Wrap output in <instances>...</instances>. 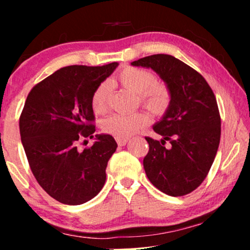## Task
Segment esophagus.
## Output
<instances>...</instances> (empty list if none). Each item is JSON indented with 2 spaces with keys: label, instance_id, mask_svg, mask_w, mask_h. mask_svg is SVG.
Here are the masks:
<instances>
[{
  "label": "esophagus",
  "instance_id": "esophagus-1",
  "mask_svg": "<svg viewBox=\"0 0 250 250\" xmlns=\"http://www.w3.org/2000/svg\"><path fill=\"white\" fill-rule=\"evenodd\" d=\"M116 141H117L118 146H125L126 143L128 142V139L127 138H117V139H116Z\"/></svg>",
  "mask_w": 250,
  "mask_h": 250
}]
</instances>
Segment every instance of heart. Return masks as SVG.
Returning <instances> with one entry per match:
<instances>
[{"mask_svg": "<svg viewBox=\"0 0 250 250\" xmlns=\"http://www.w3.org/2000/svg\"><path fill=\"white\" fill-rule=\"evenodd\" d=\"M155 75L141 68L127 67L118 75V82L125 90L138 94L141 104L156 115L167 110L170 102V93L165 84L155 82ZM110 85L101 83L92 95V109L97 114H104L108 108ZM149 116L145 112L132 115L115 114L101 122V129L115 138H128L140 128L149 124Z\"/></svg>", "mask_w": 250, "mask_h": 250, "instance_id": "obj_1", "label": "heart"}]
</instances>
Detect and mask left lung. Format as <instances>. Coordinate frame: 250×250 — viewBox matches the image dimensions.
<instances>
[{"instance_id": "left-lung-1", "label": "left lung", "mask_w": 250, "mask_h": 250, "mask_svg": "<svg viewBox=\"0 0 250 250\" xmlns=\"http://www.w3.org/2000/svg\"><path fill=\"white\" fill-rule=\"evenodd\" d=\"M131 64L152 69L170 93L168 108L152 127L163 139L146 138L149 143L143 159L146 176L168 196L192 192L207 176L220 145L216 98L198 71L169 54H153ZM166 141L169 147L165 146Z\"/></svg>"}]
</instances>
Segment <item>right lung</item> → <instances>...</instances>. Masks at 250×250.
Masks as SVG:
<instances>
[{"label": "right lung", "mask_w": 250, "mask_h": 250, "mask_svg": "<svg viewBox=\"0 0 250 250\" xmlns=\"http://www.w3.org/2000/svg\"><path fill=\"white\" fill-rule=\"evenodd\" d=\"M118 62L101 67L68 66L29 92L19 119L30 169L47 194L64 205H82L100 192L108 160L117 149L109 134H95L91 100ZM95 139L81 152L77 142Z\"/></svg>", "instance_id": "1"}]
</instances>
